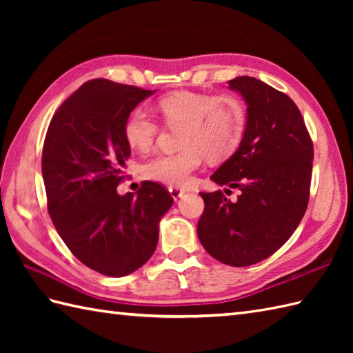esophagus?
Masks as SVG:
<instances>
[{
  "instance_id": "obj_1",
  "label": "esophagus",
  "mask_w": 353,
  "mask_h": 353,
  "mask_svg": "<svg viewBox=\"0 0 353 353\" xmlns=\"http://www.w3.org/2000/svg\"><path fill=\"white\" fill-rule=\"evenodd\" d=\"M168 191H170V194H171V197L174 199V200H179V199H181V197L183 196V194H185L183 190H181V188H172V186H171V188H168Z\"/></svg>"
}]
</instances>
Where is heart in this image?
<instances>
[{
    "instance_id": "heart-1",
    "label": "heart",
    "mask_w": 353,
    "mask_h": 353,
    "mask_svg": "<svg viewBox=\"0 0 353 353\" xmlns=\"http://www.w3.org/2000/svg\"><path fill=\"white\" fill-rule=\"evenodd\" d=\"M157 110L168 127H183L181 152L159 154L142 167L148 181L183 188L192 181L208 157L226 161L234 154L245 130V110L236 97L177 91L162 97ZM124 138L133 150L147 153L159 134V124L144 109L132 110L123 125Z\"/></svg>"
}]
</instances>
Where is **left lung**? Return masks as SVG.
Masks as SVG:
<instances>
[{"label": "left lung", "instance_id": "left-lung-1", "mask_svg": "<svg viewBox=\"0 0 353 353\" xmlns=\"http://www.w3.org/2000/svg\"><path fill=\"white\" fill-rule=\"evenodd\" d=\"M229 88L247 104L245 130L211 181L241 192L235 201L221 191L200 192L205 211L197 235L212 258L247 267L281 249L303 219L314 148L301 110L287 94L249 76L230 80Z\"/></svg>", "mask_w": 353, "mask_h": 353}]
</instances>
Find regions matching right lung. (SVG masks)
<instances>
[{
	"label": "right lung",
	"mask_w": 353,
	"mask_h": 353,
	"mask_svg": "<svg viewBox=\"0 0 353 353\" xmlns=\"http://www.w3.org/2000/svg\"><path fill=\"white\" fill-rule=\"evenodd\" d=\"M154 91L94 79L52 115L42 150L48 214L80 262L121 277L152 258L159 221L172 205L162 185L142 182L137 196H119L130 145L125 118Z\"/></svg>",
	"instance_id": "1"
}]
</instances>
